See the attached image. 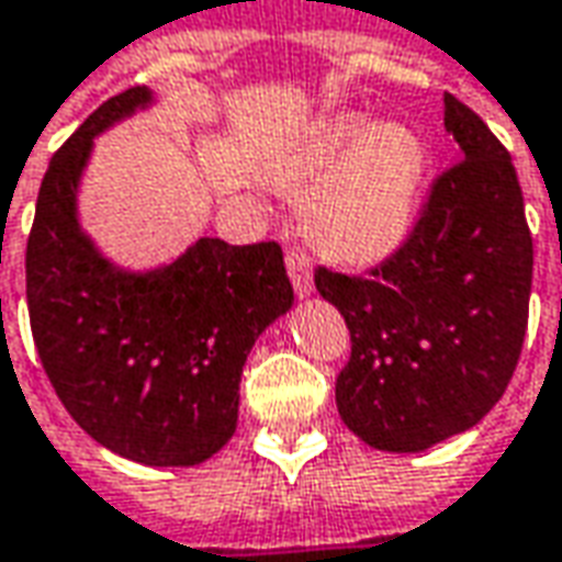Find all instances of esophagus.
<instances>
[{
	"label": "esophagus",
	"instance_id": "34e87169",
	"mask_svg": "<svg viewBox=\"0 0 562 562\" xmlns=\"http://www.w3.org/2000/svg\"><path fill=\"white\" fill-rule=\"evenodd\" d=\"M285 270H289V280L299 299H311L314 295V267L311 261L299 255V251H289L285 255Z\"/></svg>",
	"mask_w": 562,
	"mask_h": 562
}]
</instances>
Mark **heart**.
Returning a JSON list of instances; mask_svg holds the SVG:
<instances>
[{"label":"heart","mask_w":562,"mask_h":562,"mask_svg":"<svg viewBox=\"0 0 562 562\" xmlns=\"http://www.w3.org/2000/svg\"><path fill=\"white\" fill-rule=\"evenodd\" d=\"M267 180L304 186V221L333 258L370 263L407 239L426 170V148L414 130L379 124L363 114H336L304 126L270 148Z\"/></svg>","instance_id":"obj_1"}]
</instances>
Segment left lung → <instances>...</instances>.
Returning <instances> with one entry per match:
<instances>
[{"label": "left lung", "instance_id": "8db88e82", "mask_svg": "<svg viewBox=\"0 0 562 562\" xmlns=\"http://www.w3.org/2000/svg\"><path fill=\"white\" fill-rule=\"evenodd\" d=\"M445 130L460 165L438 177L411 239L370 277L314 273L351 329L341 419L389 454L473 429L504 395L529 323L532 236L510 151L451 92Z\"/></svg>", "mask_w": 562, "mask_h": 562}]
</instances>
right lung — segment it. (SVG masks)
I'll use <instances>...</instances> for the list:
<instances>
[{
	"label": "right lung",
	"mask_w": 562,
	"mask_h": 562,
	"mask_svg": "<svg viewBox=\"0 0 562 562\" xmlns=\"http://www.w3.org/2000/svg\"><path fill=\"white\" fill-rule=\"evenodd\" d=\"M155 108L148 87L92 111L52 158L27 243L33 341L68 414L143 467H199L236 432L255 341L295 304L277 243L199 239L170 261L124 267L80 217L95 139Z\"/></svg>",
	"instance_id": "1"
}]
</instances>
